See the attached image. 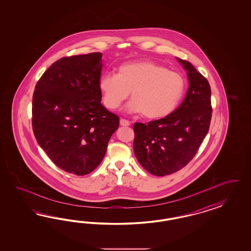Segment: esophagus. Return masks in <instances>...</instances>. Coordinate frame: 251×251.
Listing matches in <instances>:
<instances>
[{"instance_id": "1", "label": "esophagus", "mask_w": 251, "mask_h": 251, "mask_svg": "<svg viewBox=\"0 0 251 251\" xmlns=\"http://www.w3.org/2000/svg\"><path fill=\"white\" fill-rule=\"evenodd\" d=\"M120 123H121V125H122V126H129V124H130L129 121L124 120V119H122V120L120 121Z\"/></svg>"}]
</instances>
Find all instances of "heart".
Wrapping results in <instances>:
<instances>
[{
    "mask_svg": "<svg viewBox=\"0 0 251 251\" xmlns=\"http://www.w3.org/2000/svg\"><path fill=\"white\" fill-rule=\"evenodd\" d=\"M99 90L104 105L116 109L130 96L127 110L158 120L172 113L181 101L186 80L180 74L151 61L122 63L118 74L105 73L99 77Z\"/></svg>",
    "mask_w": 251,
    "mask_h": 251,
    "instance_id": "1",
    "label": "heart"
}]
</instances>
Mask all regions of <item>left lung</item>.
Returning <instances> with one entry per match:
<instances>
[{"label":"left lung","mask_w":251,"mask_h":251,"mask_svg":"<svg viewBox=\"0 0 251 251\" xmlns=\"http://www.w3.org/2000/svg\"><path fill=\"white\" fill-rule=\"evenodd\" d=\"M189 89L172 113L148 123L133 125V151L142 167L152 175H170L188 165L205 138L212 119L211 87L195 67L179 58Z\"/></svg>","instance_id":"1"}]
</instances>
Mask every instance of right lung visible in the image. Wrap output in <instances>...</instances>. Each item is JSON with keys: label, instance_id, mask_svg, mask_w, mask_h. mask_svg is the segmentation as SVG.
Returning a JSON list of instances; mask_svg holds the SVG:
<instances>
[{"label": "right lung", "instance_id": "right-lung-1", "mask_svg": "<svg viewBox=\"0 0 251 251\" xmlns=\"http://www.w3.org/2000/svg\"><path fill=\"white\" fill-rule=\"evenodd\" d=\"M102 53L64 57L36 84L32 126L54 164L77 176L91 173L104 158L120 118L101 104Z\"/></svg>", "mask_w": 251, "mask_h": 251}]
</instances>
